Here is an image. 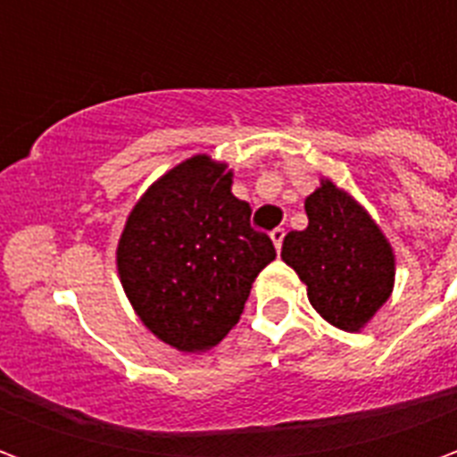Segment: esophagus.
Returning <instances> with one entry per match:
<instances>
[{
    "label": "esophagus",
    "mask_w": 457,
    "mask_h": 457,
    "mask_svg": "<svg viewBox=\"0 0 457 457\" xmlns=\"http://www.w3.org/2000/svg\"><path fill=\"white\" fill-rule=\"evenodd\" d=\"M284 237H287V229H284V228L271 229V242H274V247H277V252H278V249H281V245H284Z\"/></svg>",
    "instance_id": "obj_1"
}]
</instances>
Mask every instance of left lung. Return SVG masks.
Masks as SVG:
<instances>
[{"label":"left lung","mask_w":457,"mask_h":457,"mask_svg":"<svg viewBox=\"0 0 457 457\" xmlns=\"http://www.w3.org/2000/svg\"><path fill=\"white\" fill-rule=\"evenodd\" d=\"M306 215L308 228L284 237L281 259L328 323L357 333L392 294V247L362 205L330 180L308 195Z\"/></svg>","instance_id":"obj_1"}]
</instances>
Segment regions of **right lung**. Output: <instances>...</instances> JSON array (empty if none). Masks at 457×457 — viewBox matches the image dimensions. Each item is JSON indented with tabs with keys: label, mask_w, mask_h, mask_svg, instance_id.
<instances>
[{
	"label": "right lung",
	"mask_w": 457,
	"mask_h": 457,
	"mask_svg": "<svg viewBox=\"0 0 457 457\" xmlns=\"http://www.w3.org/2000/svg\"><path fill=\"white\" fill-rule=\"evenodd\" d=\"M232 195V170L205 154L151 186L117 247L121 287L154 336L180 353L210 350L237 323L252 281L277 249Z\"/></svg>",
	"instance_id": "right-lung-1"
}]
</instances>
